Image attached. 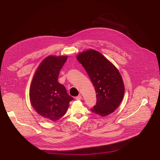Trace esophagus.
<instances>
[{"instance_id": "34e87169", "label": "esophagus", "mask_w": 160, "mask_h": 160, "mask_svg": "<svg viewBox=\"0 0 160 160\" xmlns=\"http://www.w3.org/2000/svg\"><path fill=\"white\" fill-rule=\"evenodd\" d=\"M82 99V96L81 95H78V96H77L76 98H75V99L76 100H80Z\"/></svg>"}]
</instances>
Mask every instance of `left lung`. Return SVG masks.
<instances>
[{
	"label": "left lung",
	"mask_w": 160,
	"mask_h": 160,
	"mask_svg": "<svg viewBox=\"0 0 160 160\" xmlns=\"http://www.w3.org/2000/svg\"><path fill=\"white\" fill-rule=\"evenodd\" d=\"M77 59L85 68L96 90V104L91 111L101 117L115 111L125 92L123 82L117 68L93 49L80 53Z\"/></svg>",
	"instance_id": "left-lung-1"
}]
</instances>
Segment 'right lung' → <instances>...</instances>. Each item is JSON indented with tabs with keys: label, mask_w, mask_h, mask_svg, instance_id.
I'll list each match as a JSON object with an SVG mask.
<instances>
[{
	"label": "right lung",
	"mask_w": 160,
	"mask_h": 160,
	"mask_svg": "<svg viewBox=\"0 0 160 160\" xmlns=\"http://www.w3.org/2000/svg\"><path fill=\"white\" fill-rule=\"evenodd\" d=\"M67 56H50L43 59L34 75L30 90V99L38 114L51 121L63 117L73 98L65 87L58 82L60 70Z\"/></svg>",
	"instance_id": "obj_1"
}]
</instances>
